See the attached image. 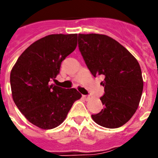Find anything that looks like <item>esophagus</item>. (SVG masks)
Masks as SVG:
<instances>
[{
    "mask_svg": "<svg viewBox=\"0 0 158 158\" xmlns=\"http://www.w3.org/2000/svg\"><path fill=\"white\" fill-rule=\"evenodd\" d=\"M82 97H83L84 99L86 100V101H89V100L90 99V96H86V95H83V96H82Z\"/></svg>",
    "mask_w": 158,
    "mask_h": 158,
    "instance_id": "esophagus-1",
    "label": "esophagus"
}]
</instances>
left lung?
<instances>
[{
  "instance_id": "1",
  "label": "left lung",
  "mask_w": 158,
  "mask_h": 158,
  "mask_svg": "<svg viewBox=\"0 0 158 158\" xmlns=\"http://www.w3.org/2000/svg\"><path fill=\"white\" fill-rule=\"evenodd\" d=\"M79 48L90 72L104 77V109L92 114L103 127L116 129L129 122L139 107L143 89L140 66L133 55L106 35L79 34Z\"/></svg>"
}]
</instances>
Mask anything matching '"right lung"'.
Wrapping results in <instances>:
<instances>
[{"mask_svg": "<svg viewBox=\"0 0 158 158\" xmlns=\"http://www.w3.org/2000/svg\"><path fill=\"white\" fill-rule=\"evenodd\" d=\"M77 46V34H51L35 41L18 58L10 74L15 104L26 118L42 129L57 127L82 95L52 81Z\"/></svg>", "mask_w": 158, "mask_h": 158, "instance_id": "obj_1", "label": "right lung"}]
</instances>
